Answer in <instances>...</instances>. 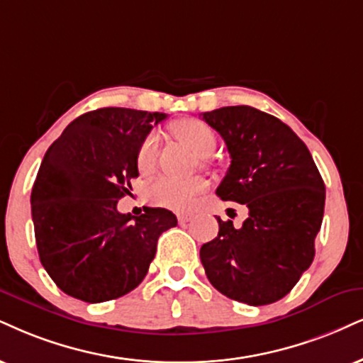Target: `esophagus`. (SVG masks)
<instances>
[{
    "label": "esophagus",
    "instance_id": "esophagus-1",
    "mask_svg": "<svg viewBox=\"0 0 363 363\" xmlns=\"http://www.w3.org/2000/svg\"><path fill=\"white\" fill-rule=\"evenodd\" d=\"M190 220H191L190 213H178V222H180V223H186Z\"/></svg>",
    "mask_w": 363,
    "mask_h": 363
}]
</instances>
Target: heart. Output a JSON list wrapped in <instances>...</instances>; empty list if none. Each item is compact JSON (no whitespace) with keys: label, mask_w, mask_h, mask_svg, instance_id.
I'll list each match as a JSON object with an SVG mask.
<instances>
[{"label":"heart","mask_w":363,"mask_h":363,"mask_svg":"<svg viewBox=\"0 0 363 363\" xmlns=\"http://www.w3.org/2000/svg\"><path fill=\"white\" fill-rule=\"evenodd\" d=\"M169 131L178 141L189 146L195 155L208 156L216 150V134L203 121L195 118L180 119L169 126ZM156 155H158V140H156L155 134H150L138 147V169L141 173L153 172ZM205 189H207V182L200 177L189 178V180H174V178L161 177L150 185L147 199L151 200V203L160 205V207L177 210V212H186L194 207L196 196L203 194Z\"/></svg>","instance_id":"obj_1"}]
</instances>
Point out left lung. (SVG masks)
Masks as SVG:
<instances>
[{
	"label": "left lung",
	"instance_id": "obj_1",
	"mask_svg": "<svg viewBox=\"0 0 363 363\" xmlns=\"http://www.w3.org/2000/svg\"><path fill=\"white\" fill-rule=\"evenodd\" d=\"M225 141L230 167L217 189L242 203V227L217 217L218 235L200 249L213 288L250 306L284 298L315 257L325 183L305 143L288 124L250 106L203 113Z\"/></svg>",
	"mask_w": 363,
	"mask_h": 363
}]
</instances>
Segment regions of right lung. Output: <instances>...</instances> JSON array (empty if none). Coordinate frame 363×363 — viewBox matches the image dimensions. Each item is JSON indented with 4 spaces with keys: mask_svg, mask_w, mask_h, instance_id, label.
<instances>
[{
    "mask_svg": "<svg viewBox=\"0 0 363 363\" xmlns=\"http://www.w3.org/2000/svg\"><path fill=\"white\" fill-rule=\"evenodd\" d=\"M163 113L102 107L74 119L48 147L31 189L40 261L69 296L102 303L145 279L156 242L177 225L167 208L134 217L118 200L136 178V153Z\"/></svg>",
    "mask_w": 363,
    "mask_h": 363,
    "instance_id": "add662e5",
    "label": "right lung"
}]
</instances>
